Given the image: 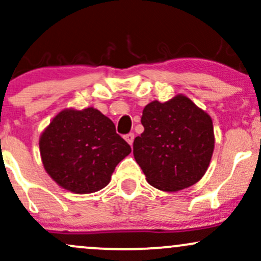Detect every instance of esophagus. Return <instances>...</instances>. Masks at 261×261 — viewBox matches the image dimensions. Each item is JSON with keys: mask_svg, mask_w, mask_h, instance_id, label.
I'll return each instance as SVG.
<instances>
[{"mask_svg": "<svg viewBox=\"0 0 261 261\" xmlns=\"http://www.w3.org/2000/svg\"><path fill=\"white\" fill-rule=\"evenodd\" d=\"M134 139H135V135L133 134V133H130V134H127V135H125V140H126V142L128 143V145H133V142H134Z\"/></svg>", "mask_w": 261, "mask_h": 261, "instance_id": "34e87169", "label": "esophagus"}]
</instances>
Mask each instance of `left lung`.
Returning <instances> with one entry per match:
<instances>
[{"instance_id":"obj_1","label":"left lung","mask_w":261,"mask_h":261,"mask_svg":"<svg viewBox=\"0 0 261 261\" xmlns=\"http://www.w3.org/2000/svg\"><path fill=\"white\" fill-rule=\"evenodd\" d=\"M141 122L145 131L134 141V157L152 187L172 193L202 178L215 148L207 113L178 94L147 104Z\"/></svg>"}]
</instances>
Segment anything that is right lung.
<instances>
[{
    "label": "right lung",
    "instance_id": "right-lung-1",
    "mask_svg": "<svg viewBox=\"0 0 261 261\" xmlns=\"http://www.w3.org/2000/svg\"><path fill=\"white\" fill-rule=\"evenodd\" d=\"M39 148L47 174L74 194L106 188L131 152L114 122L92 107L60 112L40 135Z\"/></svg>",
    "mask_w": 261,
    "mask_h": 261
}]
</instances>
